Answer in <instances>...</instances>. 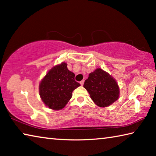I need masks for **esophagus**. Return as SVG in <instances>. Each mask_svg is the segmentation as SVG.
I'll return each instance as SVG.
<instances>
[{
	"label": "esophagus",
	"mask_w": 156,
	"mask_h": 156,
	"mask_svg": "<svg viewBox=\"0 0 156 156\" xmlns=\"http://www.w3.org/2000/svg\"><path fill=\"white\" fill-rule=\"evenodd\" d=\"M84 80H82V81H80V84H81L82 86L83 85V84H84Z\"/></svg>",
	"instance_id": "34e87169"
}]
</instances>
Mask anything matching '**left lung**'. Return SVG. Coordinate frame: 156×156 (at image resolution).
Listing matches in <instances>:
<instances>
[{"label": "left lung", "mask_w": 156, "mask_h": 156, "mask_svg": "<svg viewBox=\"0 0 156 156\" xmlns=\"http://www.w3.org/2000/svg\"><path fill=\"white\" fill-rule=\"evenodd\" d=\"M83 87L89 92L95 104L99 107L109 106L119 98L120 89L117 82L100 68L89 73Z\"/></svg>", "instance_id": "1"}]
</instances>
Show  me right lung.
Here are the masks:
<instances>
[{"instance_id": "1", "label": "right lung", "mask_w": 156, "mask_h": 156, "mask_svg": "<svg viewBox=\"0 0 156 156\" xmlns=\"http://www.w3.org/2000/svg\"><path fill=\"white\" fill-rule=\"evenodd\" d=\"M75 74L65 62L52 67L39 84V94L47 107L60 110L72 96V92L80 84L74 80Z\"/></svg>"}]
</instances>
